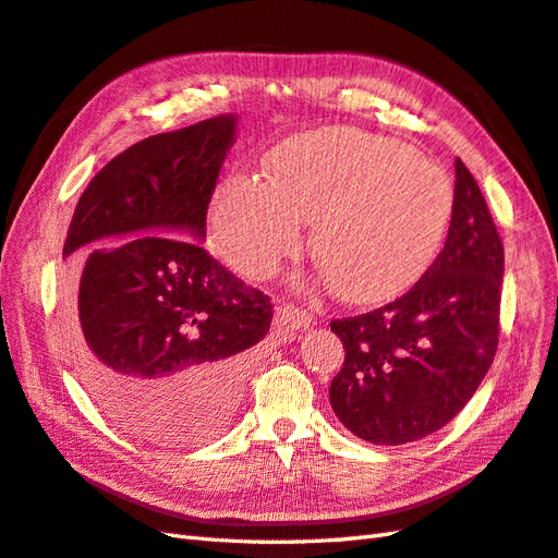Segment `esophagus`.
<instances>
[{
    "label": "esophagus",
    "instance_id": "esophagus-1",
    "mask_svg": "<svg viewBox=\"0 0 558 558\" xmlns=\"http://www.w3.org/2000/svg\"><path fill=\"white\" fill-rule=\"evenodd\" d=\"M311 313L306 308H296V306H280L278 316H276V332L282 341H292L296 337V332L308 330L313 325Z\"/></svg>",
    "mask_w": 558,
    "mask_h": 558
}]
</instances>
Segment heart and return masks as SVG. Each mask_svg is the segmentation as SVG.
<instances>
[{"instance_id":"heart-1","label":"heart","mask_w":558,"mask_h":558,"mask_svg":"<svg viewBox=\"0 0 558 558\" xmlns=\"http://www.w3.org/2000/svg\"><path fill=\"white\" fill-rule=\"evenodd\" d=\"M452 217V185L405 143L349 126L294 136L268 155L266 179L233 177L211 207L223 256L266 276L302 245L347 302L377 304L415 282Z\"/></svg>"}]
</instances>
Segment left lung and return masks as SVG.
Here are the masks:
<instances>
[{
	"label": "left lung",
	"instance_id": "8db88e82",
	"mask_svg": "<svg viewBox=\"0 0 558 558\" xmlns=\"http://www.w3.org/2000/svg\"><path fill=\"white\" fill-rule=\"evenodd\" d=\"M502 276L505 247L488 205L454 160L452 217L436 262L396 302L330 323L347 351L330 384L339 422L375 446L446 426L493 365Z\"/></svg>",
	"mask_w": 558,
	"mask_h": 558
}]
</instances>
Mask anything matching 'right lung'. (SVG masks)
<instances>
[{
  "label": "right lung",
  "instance_id": "right-lung-1",
  "mask_svg": "<svg viewBox=\"0 0 558 558\" xmlns=\"http://www.w3.org/2000/svg\"><path fill=\"white\" fill-rule=\"evenodd\" d=\"M233 112L148 136L98 171L68 228L73 353L108 417L160 442L199 440L233 417L274 304L211 259L207 207L235 141Z\"/></svg>",
  "mask_w": 558,
  "mask_h": 558
}]
</instances>
